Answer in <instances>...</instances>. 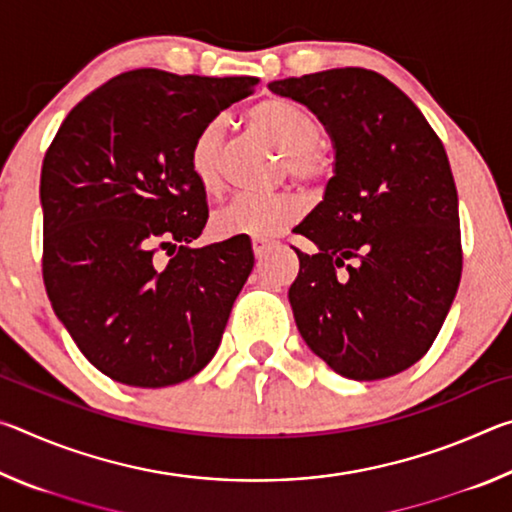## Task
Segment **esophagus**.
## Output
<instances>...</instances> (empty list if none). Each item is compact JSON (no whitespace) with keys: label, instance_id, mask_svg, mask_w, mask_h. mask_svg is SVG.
<instances>
[{"label":"esophagus","instance_id":"obj_1","mask_svg":"<svg viewBox=\"0 0 512 512\" xmlns=\"http://www.w3.org/2000/svg\"><path fill=\"white\" fill-rule=\"evenodd\" d=\"M271 248H273L271 241H266V239H253V253H255L257 259H262Z\"/></svg>","mask_w":512,"mask_h":512}]
</instances>
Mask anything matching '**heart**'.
<instances>
[{"mask_svg": "<svg viewBox=\"0 0 512 512\" xmlns=\"http://www.w3.org/2000/svg\"><path fill=\"white\" fill-rule=\"evenodd\" d=\"M248 117L259 133H264L287 155V167L293 178L309 183L323 176L327 162L316 146L320 140V124L311 112L289 99L271 97L255 103ZM223 135L225 128L221 119L207 121L196 133L189 149V169L205 192H214L221 183ZM300 214L302 203L296 196L241 194L214 214L212 230L216 237L223 239H271L296 223Z\"/></svg>", "mask_w": 512, "mask_h": 512, "instance_id": "1", "label": "heart"}]
</instances>
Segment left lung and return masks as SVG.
Here are the masks:
<instances>
[{
	"label": "left lung",
	"mask_w": 512,
	"mask_h": 512,
	"mask_svg": "<svg viewBox=\"0 0 512 512\" xmlns=\"http://www.w3.org/2000/svg\"><path fill=\"white\" fill-rule=\"evenodd\" d=\"M268 90L307 106L334 146L323 201L296 225L318 248H296L298 332L343 377H393L427 354L461 282L445 146L418 106L370 69H325Z\"/></svg>",
	"instance_id": "8db88e82"
}]
</instances>
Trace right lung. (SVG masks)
<instances>
[{"instance_id": "1", "label": "right lung", "mask_w": 512, "mask_h": 512, "mask_svg": "<svg viewBox=\"0 0 512 512\" xmlns=\"http://www.w3.org/2000/svg\"><path fill=\"white\" fill-rule=\"evenodd\" d=\"M257 83L133 69L88 94L49 146L40 176L47 296L85 359L119 384H180L219 350L255 255L248 237L192 246L207 196L189 149Z\"/></svg>"}]
</instances>
